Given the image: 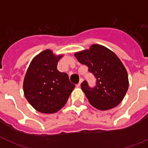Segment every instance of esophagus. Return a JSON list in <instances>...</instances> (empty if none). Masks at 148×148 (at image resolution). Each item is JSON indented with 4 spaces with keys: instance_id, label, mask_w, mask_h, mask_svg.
Wrapping results in <instances>:
<instances>
[{
    "instance_id": "34e87169",
    "label": "esophagus",
    "mask_w": 148,
    "mask_h": 148,
    "mask_svg": "<svg viewBox=\"0 0 148 148\" xmlns=\"http://www.w3.org/2000/svg\"><path fill=\"white\" fill-rule=\"evenodd\" d=\"M83 81H84V79H83V78H80V82H79V84H78L77 85V87H80V85H81V84H82V82H83Z\"/></svg>"
}]
</instances>
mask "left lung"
Segmentation results:
<instances>
[{"label":"left lung","instance_id":"8db88e82","mask_svg":"<svg viewBox=\"0 0 148 148\" xmlns=\"http://www.w3.org/2000/svg\"><path fill=\"white\" fill-rule=\"evenodd\" d=\"M74 56L96 78L94 87H90L86 80L81 84L82 90L89 103L101 110L118 105L129 86L127 72L118 57L109 49L98 44H93L89 49Z\"/></svg>","mask_w":148,"mask_h":148}]
</instances>
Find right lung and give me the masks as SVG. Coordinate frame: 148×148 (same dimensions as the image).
<instances>
[{
  "label": "right lung",
  "instance_id": "1",
  "mask_svg": "<svg viewBox=\"0 0 148 148\" xmlns=\"http://www.w3.org/2000/svg\"><path fill=\"white\" fill-rule=\"evenodd\" d=\"M62 56H54L49 49L32 61L23 83L26 99L35 110L53 114L62 108L75 87L66 73L57 70Z\"/></svg>",
  "mask_w": 148,
  "mask_h": 148
}]
</instances>
